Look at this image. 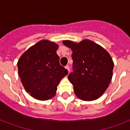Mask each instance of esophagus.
I'll list each match as a JSON object with an SVG mask.
<instances>
[{"label":"esophagus","instance_id":"34e87169","mask_svg":"<svg viewBox=\"0 0 130 130\" xmlns=\"http://www.w3.org/2000/svg\"><path fill=\"white\" fill-rule=\"evenodd\" d=\"M65 69H67V71H68V73H69V65H66V66H65Z\"/></svg>","mask_w":130,"mask_h":130}]
</instances>
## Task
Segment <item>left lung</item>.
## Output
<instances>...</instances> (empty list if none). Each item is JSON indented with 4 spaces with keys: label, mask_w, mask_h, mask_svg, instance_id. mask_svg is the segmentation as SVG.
<instances>
[{
    "label": "left lung",
    "mask_w": 130,
    "mask_h": 130,
    "mask_svg": "<svg viewBox=\"0 0 130 130\" xmlns=\"http://www.w3.org/2000/svg\"><path fill=\"white\" fill-rule=\"evenodd\" d=\"M73 53V71L68 79L75 95L82 101L99 99L109 86L114 64L106 50L94 42L84 40L79 43L64 40Z\"/></svg>",
    "instance_id": "obj_1"
}]
</instances>
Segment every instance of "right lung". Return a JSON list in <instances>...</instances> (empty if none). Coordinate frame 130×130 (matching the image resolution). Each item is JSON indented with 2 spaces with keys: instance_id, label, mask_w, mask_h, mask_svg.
Here are the masks:
<instances>
[{
  "instance_id": "add662e5",
  "label": "right lung",
  "mask_w": 130,
  "mask_h": 130,
  "mask_svg": "<svg viewBox=\"0 0 130 130\" xmlns=\"http://www.w3.org/2000/svg\"><path fill=\"white\" fill-rule=\"evenodd\" d=\"M57 48L54 42L41 40L27 49L18 61L21 83L35 99L46 101L54 96L61 79L68 73L60 65Z\"/></svg>"
}]
</instances>
